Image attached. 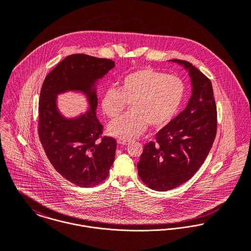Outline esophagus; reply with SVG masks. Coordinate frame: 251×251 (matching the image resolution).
<instances>
[{
    "instance_id": "34e87169",
    "label": "esophagus",
    "mask_w": 251,
    "mask_h": 251,
    "mask_svg": "<svg viewBox=\"0 0 251 251\" xmlns=\"http://www.w3.org/2000/svg\"><path fill=\"white\" fill-rule=\"evenodd\" d=\"M130 142V140H127V139H118V144L120 145H127V144Z\"/></svg>"
}]
</instances>
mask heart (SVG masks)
Here are the masks:
<instances>
[{
	"label": "heart",
	"instance_id": "b5f03b06",
	"mask_svg": "<svg viewBox=\"0 0 251 251\" xmlns=\"http://www.w3.org/2000/svg\"><path fill=\"white\" fill-rule=\"evenodd\" d=\"M184 97V85L179 77L152 69H142L127 74L120 88H109L102 96L101 106L110 119L117 118L130 105V111L108 126V132L121 139L140 136L149 125H167Z\"/></svg>",
	"mask_w": 251,
	"mask_h": 251
}]
</instances>
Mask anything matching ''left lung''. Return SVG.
<instances>
[{
  "instance_id": "1",
  "label": "left lung",
  "mask_w": 251,
  "mask_h": 251,
  "mask_svg": "<svg viewBox=\"0 0 251 251\" xmlns=\"http://www.w3.org/2000/svg\"><path fill=\"white\" fill-rule=\"evenodd\" d=\"M188 70L192 95L187 106L144 146L137 163L144 183L157 191L187 181L208 156L215 141L217 112L211 80L186 61L171 60Z\"/></svg>"
}]
</instances>
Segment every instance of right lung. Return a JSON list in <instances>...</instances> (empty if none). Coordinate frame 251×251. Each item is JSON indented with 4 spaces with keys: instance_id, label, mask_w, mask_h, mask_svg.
<instances>
[{
    "instance_id": "1",
    "label": "right lung",
    "mask_w": 251,
    "mask_h": 251,
    "mask_svg": "<svg viewBox=\"0 0 251 251\" xmlns=\"http://www.w3.org/2000/svg\"><path fill=\"white\" fill-rule=\"evenodd\" d=\"M115 67L110 59L73 54L60 62L44 79L38 104V136L55 168L72 183L91 187L109 175L117 142L103 136L97 118L98 97L95 84ZM80 90L87 96L90 110L76 119H66L58 112L56 95Z\"/></svg>"
}]
</instances>
